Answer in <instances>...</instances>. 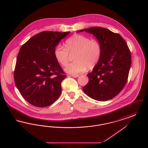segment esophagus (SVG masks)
<instances>
[{
    "label": "esophagus",
    "instance_id": "obj_1",
    "mask_svg": "<svg viewBox=\"0 0 148 148\" xmlns=\"http://www.w3.org/2000/svg\"><path fill=\"white\" fill-rule=\"evenodd\" d=\"M71 76L74 77H79V75H73V74H72V75H71Z\"/></svg>",
    "mask_w": 148,
    "mask_h": 148
}]
</instances>
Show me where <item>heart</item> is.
Listing matches in <instances>:
<instances>
[{"label":"heart","instance_id":"obj_1","mask_svg":"<svg viewBox=\"0 0 148 148\" xmlns=\"http://www.w3.org/2000/svg\"><path fill=\"white\" fill-rule=\"evenodd\" d=\"M65 48L57 45L54 49V56L60 65L66 66L69 62V54L75 53L74 57L75 62L65 68L66 73L73 75L83 73L87 68L93 69L98 63L102 53L100 42L80 34H74L68 38L65 41Z\"/></svg>","mask_w":148,"mask_h":148}]
</instances>
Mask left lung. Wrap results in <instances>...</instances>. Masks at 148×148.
Returning <instances> with one entry per match:
<instances>
[{
  "label": "left lung",
  "mask_w": 148,
  "mask_h": 148,
  "mask_svg": "<svg viewBox=\"0 0 148 148\" xmlns=\"http://www.w3.org/2000/svg\"><path fill=\"white\" fill-rule=\"evenodd\" d=\"M84 31L96 37L101 44L102 53L98 64L87 74L89 82L83 90L94 100H110L127 83L132 64L130 51L121 35L108 29L93 27L77 32Z\"/></svg>",
  "instance_id": "1"
}]
</instances>
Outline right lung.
I'll return each instance as SVG.
<instances>
[{
	"label": "right lung",
	"mask_w": 148,
	"mask_h": 148,
	"mask_svg": "<svg viewBox=\"0 0 148 148\" xmlns=\"http://www.w3.org/2000/svg\"><path fill=\"white\" fill-rule=\"evenodd\" d=\"M69 33L44 31L21 46L15 64L14 82L21 96L30 104L46 107L59 97L61 83L66 76L56 61L54 49Z\"/></svg>",
	"instance_id": "obj_1"
}]
</instances>
